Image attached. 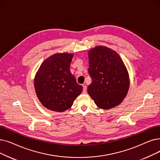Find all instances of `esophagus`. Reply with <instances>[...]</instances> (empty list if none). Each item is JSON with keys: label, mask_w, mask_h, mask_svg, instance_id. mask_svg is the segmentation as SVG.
I'll return each instance as SVG.
<instances>
[{"label": "esophagus", "mask_w": 160, "mask_h": 160, "mask_svg": "<svg viewBox=\"0 0 160 160\" xmlns=\"http://www.w3.org/2000/svg\"><path fill=\"white\" fill-rule=\"evenodd\" d=\"M83 93H86L87 92V86L86 85L83 86Z\"/></svg>", "instance_id": "1"}]
</instances>
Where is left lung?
<instances>
[{"label": "left lung", "mask_w": 160, "mask_h": 160, "mask_svg": "<svg viewBox=\"0 0 160 160\" xmlns=\"http://www.w3.org/2000/svg\"><path fill=\"white\" fill-rule=\"evenodd\" d=\"M88 58L92 78L88 94L100 108L108 110L120 105L129 88V74L120 55L110 48L98 46L88 52Z\"/></svg>", "instance_id": "left-lung-1"}]
</instances>
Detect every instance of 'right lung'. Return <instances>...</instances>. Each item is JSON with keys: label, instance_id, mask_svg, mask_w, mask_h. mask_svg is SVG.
I'll use <instances>...</instances> for the list:
<instances>
[{"label": "right lung", "instance_id": "obj_1", "mask_svg": "<svg viewBox=\"0 0 160 160\" xmlns=\"http://www.w3.org/2000/svg\"><path fill=\"white\" fill-rule=\"evenodd\" d=\"M72 53H58L47 58L34 78L37 95L44 107L61 112L70 108L82 92L70 71Z\"/></svg>", "mask_w": 160, "mask_h": 160}]
</instances>
